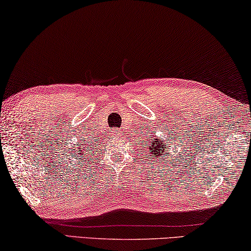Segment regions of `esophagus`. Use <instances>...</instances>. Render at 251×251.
I'll list each match as a JSON object with an SVG mask.
<instances>
[{
	"mask_svg": "<svg viewBox=\"0 0 251 251\" xmlns=\"http://www.w3.org/2000/svg\"><path fill=\"white\" fill-rule=\"evenodd\" d=\"M111 133H113L114 135H117V134L119 133V130H113V132H111Z\"/></svg>",
	"mask_w": 251,
	"mask_h": 251,
	"instance_id": "1",
	"label": "esophagus"
}]
</instances>
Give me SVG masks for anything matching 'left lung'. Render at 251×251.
I'll return each instance as SVG.
<instances>
[{"label": "left lung", "instance_id": "left-lung-1", "mask_svg": "<svg viewBox=\"0 0 251 251\" xmlns=\"http://www.w3.org/2000/svg\"><path fill=\"white\" fill-rule=\"evenodd\" d=\"M162 145L163 144L160 142L159 138H151V147H149L148 150H149V154H151L152 159H161L162 154L164 153V151H166Z\"/></svg>", "mask_w": 251, "mask_h": 251}]
</instances>
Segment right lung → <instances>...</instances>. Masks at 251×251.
I'll return each instance as SVG.
<instances>
[{
	"label": "right lung",
	"instance_id": "right-lung-1",
	"mask_svg": "<svg viewBox=\"0 0 251 251\" xmlns=\"http://www.w3.org/2000/svg\"><path fill=\"white\" fill-rule=\"evenodd\" d=\"M78 151H81V148H80V149H78Z\"/></svg>",
	"mask_w": 251,
	"mask_h": 251
}]
</instances>
